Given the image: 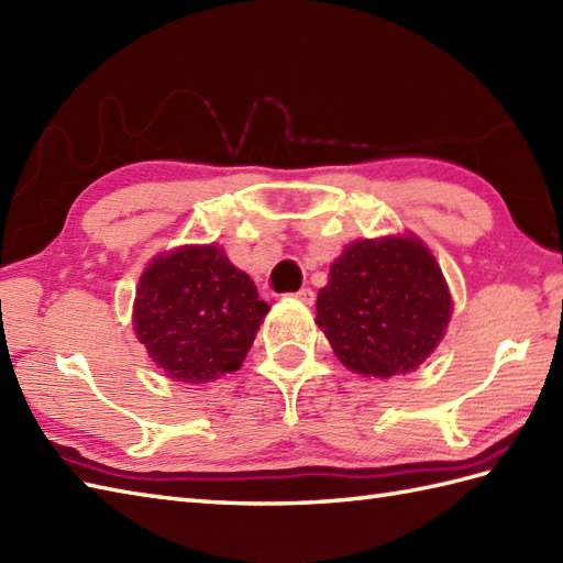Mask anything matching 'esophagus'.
<instances>
[{"instance_id": "esophagus-1", "label": "esophagus", "mask_w": 563, "mask_h": 563, "mask_svg": "<svg viewBox=\"0 0 563 563\" xmlns=\"http://www.w3.org/2000/svg\"><path fill=\"white\" fill-rule=\"evenodd\" d=\"M292 297H295V300H300L302 305H314V290H312V288L297 290Z\"/></svg>"}]
</instances>
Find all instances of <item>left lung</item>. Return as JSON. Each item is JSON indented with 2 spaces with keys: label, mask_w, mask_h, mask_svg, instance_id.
<instances>
[{
  "label": "left lung",
  "mask_w": 563,
  "mask_h": 563,
  "mask_svg": "<svg viewBox=\"0 0 563 563\" xmlns=\"http://www.w3.org/2000/svg\"><path fill=\"white\" fill-rule=\"evenodd\" d=\"M450 314L442 271L411 234L345 246L317 297V324L339 361L382 379L421 365L445 336Z\"/></svg>",
  "instance_id": "8db88e82"
}]
</instances>
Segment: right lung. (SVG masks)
<instances>
[{"label":"right lung","mask_w":563,"mask_h":563,"mask_svg":"<svg viewBox=\"0 0 563 563\" xmlns=\"http://www.w3.org/2000/svg\"><path fill=\"white\" fill-rule=\"evenodd\" d=\"M268 309L218 244L181 246L142 273L133 327L166 377L202 385L242 367Z\"/></svg>","instance_id":"right-lung-1"}]
</instances>
